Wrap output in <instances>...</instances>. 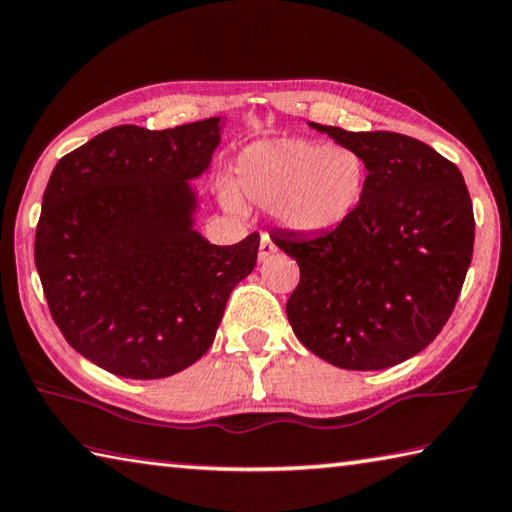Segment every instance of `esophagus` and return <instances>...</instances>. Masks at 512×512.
Returning <instances> with one entry per match:
<instances>
[{"label": "esophagus", "mask_w": 512, "mask_h": 512, "mask_svg": "<svg viewBox=\"0 0 512 512\" xmlns=\"http://www.w3.org/2000/svg\"><path fill=\"white\" fill-rule=\"evenodd\" d=\"M276 254V245L272 243V238L267 234L260 236V247H258V260H267L269 256Z\"/></svg>", "instance_id": "1"}]
</instances>
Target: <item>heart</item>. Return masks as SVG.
Instances as JSON below:
<instances>
[{"label": "heart", "mask_w": 512, "mask_h": 512, "mask_svg": "<svg viewBox=\"0 0 512 512\" xmlns=\"http://www.w3.org/2000/svg\"><path fill=\"white\" fill-rule=\"evenodd\" d=\"M368 185V162L347 144L272 138L249 144L236 162L240 196L272 207V216L296 236H321L354 214ZM225 205L240 209L236 191L225 189Z\"/></svg>", "instance_id": "1"}]
</instances>
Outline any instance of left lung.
Here are the masks:
<instances>
[{
  "instance_id": "obj_1",
  "label": "left lung",
  "mask_w": 512,
  "mask_h": 512,
  "mask_svg": "<svg viewBox=\"0 0 512 512\" xmlns=\"http://www.w3.org/2000/svg\"><path fill=\"white\" fill-rule=\"evenodd\" d=\"M310 127L361 151L368 185L330 234H272L301 267L287 318L298 341L336 368H392L435 341L466 281L475 216L464 176L401 133Z\"/></svg>"
}]
</instances>
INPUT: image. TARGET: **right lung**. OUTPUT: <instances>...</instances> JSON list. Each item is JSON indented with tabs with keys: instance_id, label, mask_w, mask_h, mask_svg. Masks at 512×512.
<instances>
[{
	"instance_id": "obj_1",
	"label": "right lung",
	"mask_w": 512,
	"mask_h": 512,
	"mask_svg": "<svg viewBox=\"0 0 512 512\" xmlns=\"http://www.w3.org/2000/svg\"><path fill=\"white\" fill-rule=\"evenodd\" d=\"M223 124H122L51 173L37 274L64 339L106 372L165 379L189 368L214 343L231 289L256 267L258 234L220 247L194 227L191 180L209 169Z\"/></svg>"
}]
</instances>
